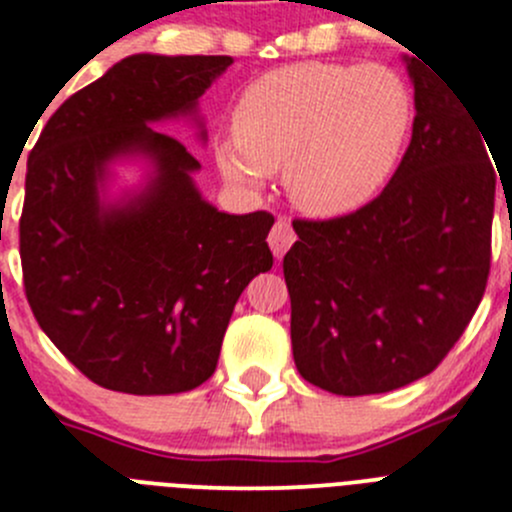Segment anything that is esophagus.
Returning a JSON list of instances; mask_svg holds the SVG:
<instances>
[{
	"mask_svg": "<svg viewBox=\"0 0 512 512\" xmlns=\"http://www.w3.org/2000/svg\"><path fill=\"white\" fill-rule=\"evenodd\" d=\"M295 240H297V235H295V230H292V225L287 220H277L275 225H272L270 235H267L270 250H272V255L277 257V260H282V255L290 250L292 242H295Z\"/></svg>",
	"mask_w": 512,
	"mask_h": 512,
	"instance_id": "34e87169",
	"label": "esophagus"
}]
</instances>
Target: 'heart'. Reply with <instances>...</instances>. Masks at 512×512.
Returning <instances> with one entry per match:
<instances>
[{
    "mask_svg": "<svg viewBox=\"0 0 512 512\" xmlns=\"http://www.w3.org/2000/svg\"><path fill=\"white\" fill-rule=\"evenodd\" d=\"M415 117L408 79L385 64L300 62L242 89L232 135L215 147L222 175L260 190L282 170L292 205L315 217L360 210L390 180Z\"/></svg>",
    "mask_w": 512,
    "mask_h": 512,
    "instance_id": "heart-1",
    "label": "heart"
}]
</instances>
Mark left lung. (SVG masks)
<instances>
[{"label": "left lung", "instance_id": "obj_1", "mask_svg": "<svg viewBox=\"0 0 512 512\" xmlns=\"http://www.w3.org/2000/svg\"><path fill=\"white\" fill-rule=\"evenodd\" d=\"M405 64L415 122L393 180L350 215L292 222L297 242L282 260L297 370L350 398L433 372L490 272L498 175L483 124L433 69Z\"/></svg>", "mask_w": 512, "mask_h": 512}]
</instances>
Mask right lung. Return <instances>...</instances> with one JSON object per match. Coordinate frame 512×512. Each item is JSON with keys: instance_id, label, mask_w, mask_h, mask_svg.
<instances>
[{"instance_id": "1", "label": "right lung", "mask_w": 512, "mask_h": 512, "mask_svg": "<svg viewBox=\"0 0 512 512\" xmlns=\"http://www.w3.org/2000/svg\"><path fill=\"white\" fill-rule=\"evenodd\" d=\"M232 57L132 54L67 99L27 160L24 290L39 327L92 382L130 395L195 390L215 372L235 302L272 267L270 212L227 215L200 162L152 124L187 117ZM146 180L108 197L113 165Z\"/></svg>"}]
</instances>
